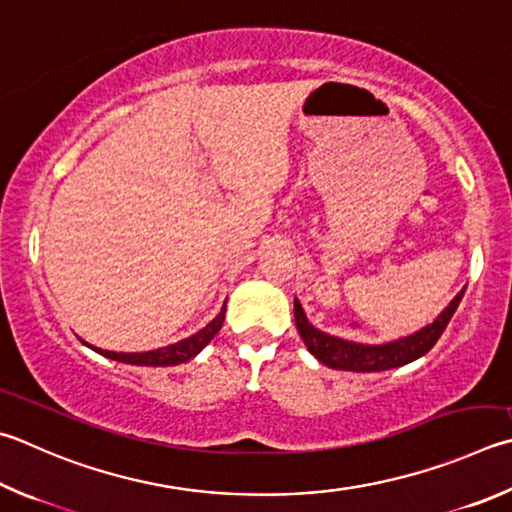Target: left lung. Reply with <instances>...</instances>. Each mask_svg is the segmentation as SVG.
Returning a JSON list of instances; mask_svg holds the SVG:
<instances>
[{
  "mask_svg": "<svg viewBox=\"0 0 512 512\" xmlns=\"http://www.w3.org/2000/svg\"><path fill=\"white\" fill-rule=\"evenodd\" d=\"M466 288H461L457 297L445 306V309L436 315L432 324H425L423 329H418L410 336L380 342V345H367V342H353L338 336H331L327 331L315 329L313 324L306 318L300 300H293V311H295V327L300 331L306 349H309L315 358H318L322 365L340 371H360V374H369V371H387L394 367H403L407 362L425 356L430 351L436 340L441 338V333L448 327L452 320L454 311L461 302Z\"/></svg>",
  "mask_w": 512,
  "mask_h": 512,
  "instance_id": "left-lung-1",
  "label": "left lung"
}]
</instances>
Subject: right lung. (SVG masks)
Masks as SVG:
<instances>
[{"mask_svg":"<svg viewBox=\"0 0 512 512\" xmlns=\"http://www.w3.org/2000/svg\"><path fill=\"white\" fill-rule=\"evenodd\" d=\"M226 318V304L221 306V311L215 320H210L206 327L199 329L197 333H192L190 338H183L174 345H167L161 349H152V351H134V353H125V351H107L89 345V342L82 340V345H87L89 349H94L100 356H105L109 360L116 362H125V365H141V367H172V365H181V362L192 360L197 353L208 345V342L217 336L221 324H224Z\"/></svg>","mask_w":512,"mask_h":512,"instance_id":"add662e5","label":"right lung"}]
</instances>
